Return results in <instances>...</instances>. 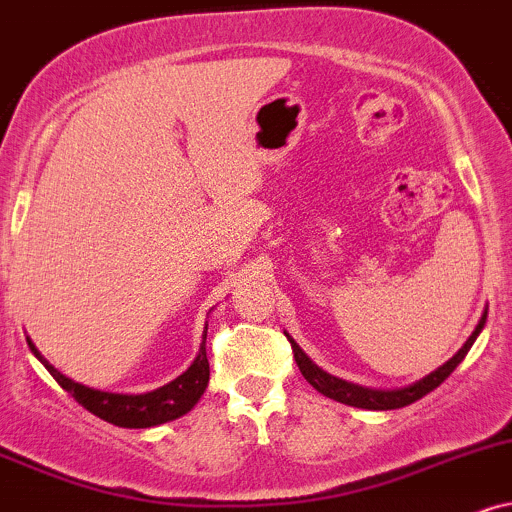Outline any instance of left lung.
Instances as JSON below:
<instances>
[{
    "label": "left lung",
    "mask_w": 512,
    "mask_h": 512,
    "mask_svg": "<svg viewBox=\"0 0 512 512\" xmlns=\"http://www.w3.org/2000/svg\"><path fill=\"white\" fill-rule=\"evenodd\" d=\"M484 322H486V312L482 315V319H479L477 329L472 331V336L465 341V346L460 348L458 353H455L451 360L446 362V365H441L439 369H434L432 374H427V377H424V379L415 381V384H412V386H405V389H396V391L362 389V386L350 384V381L331 377V374H326L324 369H319L315 362H312L310 357H307L303 350H300V346L293 341V338H288V341H291L293 357H295V362H298V367H300V372H303V377L310 381V384L315 386L319 393H324L326 398H334V400H338V403L353 405V408L396 410V408H405V405L415 403V400H420L422 396H427L429 391H434L436 386H441L443 381L451 377L453 369L465 360L467 350H470L472 343L477 341L479 331L484 329Z\"/></svg>",
    "instance_id": "8db88e82"
}]
</instances>
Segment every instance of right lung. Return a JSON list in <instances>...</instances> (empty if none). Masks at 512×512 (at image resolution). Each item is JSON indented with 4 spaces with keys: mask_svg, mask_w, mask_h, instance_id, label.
I'll return each instance as SVG.
<instances>
[{
    "mask_svg": "<svg viewBox=\"0 0 512 512\" xmlns=\"http://www.w3.org/2000/svg\"><path fill=\"white\" fill-rule=\"evenodd\" d=\"M205 341H207V326H205V334H202L200 353H197L193 365H190L181 377H176L174 381H169V384L162 386V389L140 393V396L95 391L83 384H76V381L64 377L59 369L49 365L45 357L38 353V348L30 343V338H28V346L42 365H45L47 372L52 374L54 381H57L61 389L69 391L71 396L78 400V405H83V408L92 412V415H97L100 420L116 424V427H123V429H147V427H157V424L171 422L176 420V417L186 415V412L193 410V405L200 400L202 393H205L207 381H209V360H207Z\"/></svg>",
    "mask_w": 512,
    "mask_h": 512,
    "instance_id": "add662e5",
    "label": "right lung"
}]
</instances>
